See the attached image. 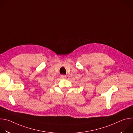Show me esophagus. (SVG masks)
Returning a JSON list of instances; mask_svg holds the SVG:
<instances>
[{"label":"esophagus","mask_w":133,"mask_h":133,"mask_svg":"<svg viewBox=\"0 0 133 133\" xmlns=\"http://www.w3.org/2000/svg\"><path fill=\"white\" fill-rule=\"evenodd\" d=\"M61 78L62 79H65L66 78V76L65 75H61Z\"/></svg>","instance_id":"34e87169"}]
</instances>
